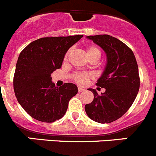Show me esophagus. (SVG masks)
Returning <instances> with one entry per match:
<instances>
[{
	"label": "esophagus",
	"instance_id": "esophagus-1",
	"mask_svg": "<svg viewBox=\"0 0 156 156\" xmlns=\"http://www.w3.org/2000/svg\"><path fill=\"white\" fill-rule=\"evenodd\" d=\"M84 90H85V89H83V88L78 87V92H83V91H84Z\"/></svg>",
	"mask_w": 156,
	"mask_h": 156
}]
</instances>
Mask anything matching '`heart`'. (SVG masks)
I'll return each instance as SVG.
<instances>
[{
  "label": "heart",
  "mask_w": 156,
  "mask_h": 156,
  "mask_svg": "<svg viewBox=\"0 0 156 156\" xmlns=\"http://www.w3.org/2000/svg\"><path fill=\"white\" fill-rule=\"evenodd\" d=\"M70 53H71V50L70 49L64 57V61H67V58L70 55ZM86 55H87L89 59L96 58L98 60L101 57V51H100L99 48H98L95 46H88L87 48H86ZM92 77V75L89 74V73H77L74 76V80L79 84H85V83H87L89 79Z\"/></svg>",
  "instance_id": "b5f03b06"
}]
</instances>
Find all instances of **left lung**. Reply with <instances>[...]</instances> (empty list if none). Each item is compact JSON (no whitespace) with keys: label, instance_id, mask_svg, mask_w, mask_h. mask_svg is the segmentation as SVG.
<instances>
[{"label":"left lung","instance_id":"obj_1","mask_svg":"<svg viewBox=\"0 0 156 156\" xmlns=\"http://www.w3.org/2000/svg\"><path fill=\"white\" fill-rule=\"evenodd\" d=\"M86 38L102 48L107 61L96 83L105 92L98 95L95 89H88L94 99L85 105V111L92 121L108 124L124 115L133 103L140 89L138 65L132 50L118 38L109 35Z\"/></svg>","mask_w":156,"mask_h":156}]
</instances>
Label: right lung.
Segmentation results:
<instances>
[{"label": "right lung", "instance_id": "obj_1", "mask_svg": "<svg viewBox=\"0 0 156 156\" xmlns=\"http://www.w3.org/2000/svg\"><path fill=\"white\" fill-rule=\"evenodd\" d=\"M83 37H47L31 42L20 54L13 78L15 95L23 108L39 121L55 122L65 115L78 92L71 83L57 87L51 74L62 66L66 53Z\"/></svg>", "mask_w": 156, "mask_h": 156}]
</instances>
